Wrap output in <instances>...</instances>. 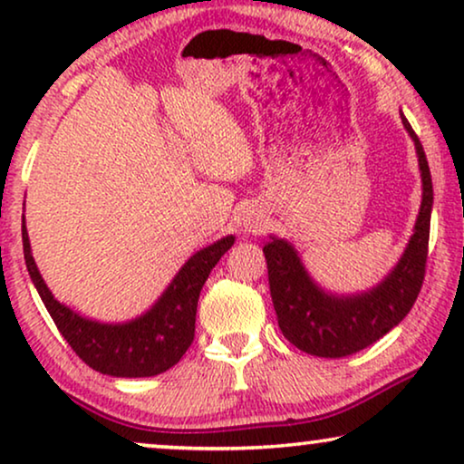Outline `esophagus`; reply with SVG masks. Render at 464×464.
Returning <instances> with one entry per match:
<instances>
[{"mask_svg":"<svg viewBox=\"0 0 464 464\" xmlns=\"http://www.w3.org/2000/svg\"><path fill=\"white\" fill-rule=\"evenodd\" d=\"M243 227H245V232L259 234L264 230V224H262V219L256 218V215H249V218L243 219Z\"/></svg>","mask_w":464,"mask_h":464,"instance_id":"obj_1","label":"esophagus"}]
</instances>
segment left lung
<instances>
[{
    "mask_svg": "<svg viewBox=\"0 0 464 464\" xmlns=\"http://www.w3.org/2000/svg\"><path fill=\"white\" fill-rule=\"evenodd\" d=\"M401 120L416 143L422 170V205L408 249L397 268L376 289L353 297L327 295L310 281L294 246L281 238H270L264 245L278 327L291 344L314 357L338 359L372 346L405 319L422 289L429 257L433 181L420 139L405 116Z\"/></svg>",
    "mask_w": 464,
    "mask_h": 464,
    "instance_id": "obj_1",
    "label": "left lung"
}]
</instances>
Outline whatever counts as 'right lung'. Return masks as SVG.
<instances>
[{
  "label": "right lung",
  "instance_id": "1",
  "mask_svg": "<svg viewBox=\"0 0 464 464\" xmlns=\"http://www.w3.org/2000/svg\"><path fill=\"white\" fill-rule=\"evenodd\" d=\"M232 245L234 237H226L189 257L150 313L124 325H103L82 319L54 300L31 256L23 218L24 264L56 329L88 367L116 378L158 376L179 363L194 342L202 285Z\"/></svg>",
  "mask_w": 464,
  "mask_h": 464
}]
</instances>
